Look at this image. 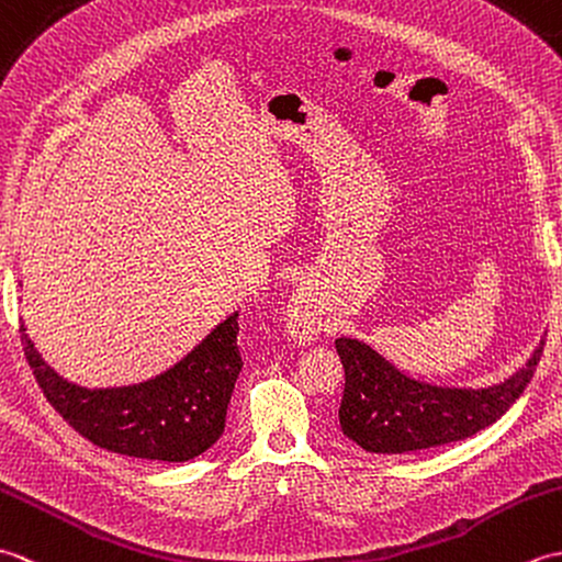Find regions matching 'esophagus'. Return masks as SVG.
<instances>
[{"label":"esophagus","instance_id":"1","mask_svg":"<svg viewBox=\"0 0 562 562\" xmlns=\"http://www.w3.org/2000/svg\"><path fill=\"white\" fill-rule=\"evenodd\" d=\"M284 324H288V333L296 342L304 345L318 340L321 333L326 330V314L316 294L308 290L294 292L288 304V314H284Z\"/></svg>","mask_w":562,"mask_h":562}]
</instances>
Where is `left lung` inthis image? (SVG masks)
I'll list each match as a JSON object with an SVG mask.
<instances>
[{
    "label": "left lung",
    "mask_w": 562,
    "mask_h": 562,
    "mask_svg": "<svg viewBox=\"0 0 562 562\" xmlns=\"http://www.w3.org/2000/svg\"><path fill=\"white\" fill-rule=\"evenodd\" d=\"M345 369L340 427L372 453H413L473 437L507 413L543 355V340L529 364L491 389H441L401 374L369 345L338 338Z\"/></svg>",
    "instance_id": "left-lung-1"
}]
</instances>
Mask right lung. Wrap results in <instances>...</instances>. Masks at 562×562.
<instances>
[{
	"mask_svg": "<svg viewBox=\"0 0 562 562\" xmlns=\"http://www.w3.org/2000/svg\"><path fill=\"white\" fill-rule=\"evenodd\" d=\"M236 314L214 328L181 364L139 386L87 391L57 376L21 333L33 376L59 417L101 449L135 459L188 461L224 432L241 355Z\"/></svg>",
	"mask_w": 562,
	"mask_h": 562,
	"instance_id": "right-lung-1",
	"label": "right lung"
}]
</instances>
